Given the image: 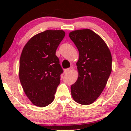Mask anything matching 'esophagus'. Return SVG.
<instances>
[{
    "label": "esophagus",
    "mask_w": 131,
    "mask_h": 131,
    "mask_svg": "<svg viewBox=\"0 0 131 131\" xmlns=\"http://www.w3.org/2000/svg\"><path fill=\"white\" fill-rule=\"evenodd\" d=\"M72 69H73V67H70V68H69V69H66L65 70H64V72L65 73H69V72H70V71L72 70Z\"/></svg>",
    "instance_id": "esophagus-1"
}]
</instances>
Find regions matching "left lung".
<instances>
[{
  "mask_svg": "<svg viewBox=\"0 0 131 131\" xmlns=\"http://www.w3.org/2000/svg\"><path fill=\"white\" fill-rule=\"evenodd\" d=\"M69 37L79 52V76L71 86V95L80 104H91L106 85L112 72V54L103 39L91 30H74Z\"/></svg>",
  "mask_w": 131,
  "mask_h": 131,
  "instance_id": "1",
  "label": "left lung"
}]
</instances>
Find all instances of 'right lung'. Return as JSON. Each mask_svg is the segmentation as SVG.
<instances>
[{
  "instance_id": "add662e5",
  "label": "right lung",
  "mask_w": 131,
  "mask_h": 131,
  "mask_svg": "<svg viewBox=\"0 0 131 131\" xmlns=\"http://www.w3.org/2000/svg\"><path fill=\"white\" fill-rule=\"evenodd\" d=\"M65 35L63 30H46L32 37L23 48L19 80L27 96L36 106H47L54 100L63 72L55 52Z\"/></svg>"
}]
</instances>
